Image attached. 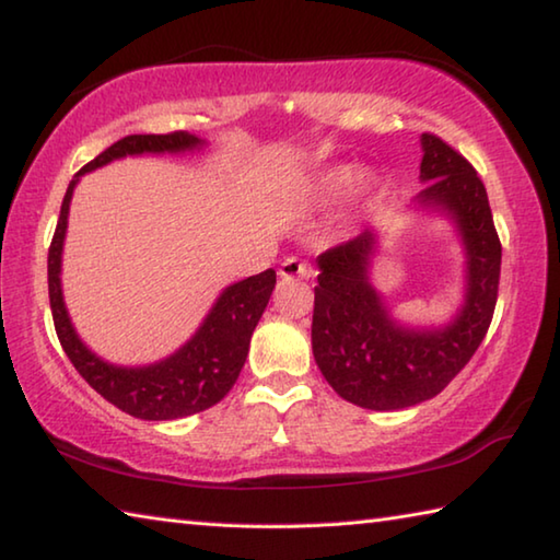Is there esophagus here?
Wrapping results in <instances>:
<instances>
[{
  "label": "esophagus",
  "mask_w": 560,
  "mask_h": 560,
  "mask_svg": "<svg viewBox=\"0 0 560 560\" xmlns=\"http://www.w3.org/2000/svg\"><path fill=\"white\" fill-rule=\"evenodd\" d=\"M281 279H308L311 277V264L299 257H287L279 267Z\"/></svg>",
  "instance_id": "obj_1"
}]
</instances>
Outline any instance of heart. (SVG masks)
Instances as JSON below:
<instances>
[{
    "instance_id": "1",
    "label": "heart",
    "mask_w": 560,
    "mask_h": 560,
    "mask_svg": "<svg viewBox=\"0 0 560 560\" xmlns=\"http://www.w3.org/2000/svg\"><path fill=\"white\" fill-rule=\"evenodd\" d=\"M360 176L355 165H336V167H328L324 173H318L314 177V183H311V200L318 202V205H328L338 200V197H343L350 187L358 183V192L368 197L373 192V179L371 177H357Z\"/></svg>"
}]
</instances>
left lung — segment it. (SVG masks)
<instances>
[{"label":"left lung","instance_id":"left-lung-1","mask_svg":"<svg viewBox=\"0 0 560 560\" xmlns=\"http://www.w3.org/2000/svg\"><path fill=\"white\" fill-rule=\"evenodd\" d=\"M420 202L447 210L467 246V301L442 330H407L393 324L368 283L375 246L371 232L318 257L314 289V358L343 400L368 410H402L430 400L469 363L485 340L499 296L501 242L487 187L462 153L434 132L422 136Z\"/></svg>","mask_w":560,"mask_h":560}]
</instances>
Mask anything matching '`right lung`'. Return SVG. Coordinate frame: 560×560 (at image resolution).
<instances>
[{"label": "right lung", "mask_w": 560, "mask_h": 560, "mask_svg": "<svg viewBox=\"0 0 560 560\" xmlns=\"http://www.w3.org/2000/svg\"><path fill=\"white\" fill-rule=\"evenodd\" d=\"M195 145H200V140L185 130L163 132V136H155V132L153 136H126L103 150L98 158H93L89 165H83L79 175L122 155L165 153V150L177 153V150ZM73 185L75 179H71L63 195L61 214L49 246V301L54 328L73 368L110 405L132 417H140V420H177V417L202 412L217 405L240 377L246 353H249L252 334L267 308L273 283H277V271L267 269L226 289L195 338L163 363L148 368L103 363L75 336L61 296V246Z\"/></svg>", "instance_id": "add662e5"}]
</instances>
